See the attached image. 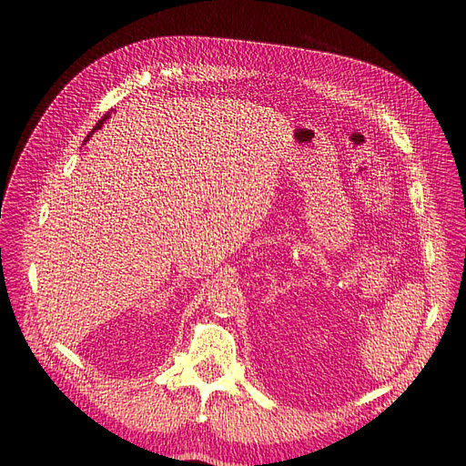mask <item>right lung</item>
I'll return each instance as SVG.
<instances>
[{"instance_id": "1", "label": "right lung", "mask_w": 466, "mask_h": 466, "mask_svg": "<svg viewBox=\"0 0 466 466\" xmlns=\"http://www.w3.org/2000/svg\"><path fill=\"white\" fill-rule=\"evenodd\" d=\"M111 111H113V109H111ZM111 111H107V113H106V115H104V116H102V118H100V120H97V122H96V127H94V128H92V132H90V134H88V136H86V139H85V141H88V139H90V136H92V134H94V132H96V130H100V128H102V127H104V122H106V120H107V118H109V116H111Z\"/></svg>"}]
</instances>
